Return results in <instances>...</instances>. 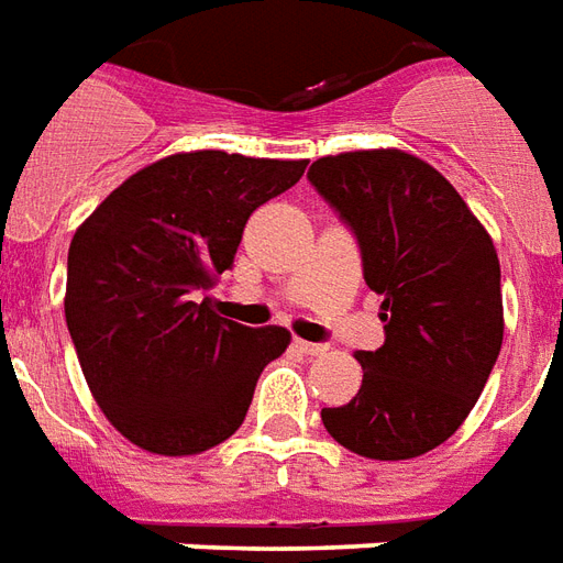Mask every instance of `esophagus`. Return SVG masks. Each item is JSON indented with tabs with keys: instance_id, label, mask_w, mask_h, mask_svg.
<instances>
[{
	"instance_id": "esophagus-1",
	"label": "esophagus",
	"mask_w": 563,
	"mask_h": 563,
	"mask_svg": "<svg viewBox=\"0 0 563 563\" xmlns=\"http://www.w3.org/2000/svg\"><path fill=\"white\" fill-rule=\"evenodd\" d=\"M294 352L302 354V357H318V354H324L327 349L321 342H306V339H294Z\"/></svg>"
}]
</instances>
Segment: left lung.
<instances>
[{
  "mask_svg": "<svg viewBox=\"0 0 563 563\" xmlns=\"http://www.w3.org/2000/svg\"><path fill=\"white\" fill-rule=\"evenodd\" d=\"M306 178L357 239L385 321V345L354 354L357 397L321 409V421L354 454L418 457L464 424L497 364L504 300L492 236L433 166L402 151L321 157Z\"/></svg>",
  "mask_w": 563,
  "mask_h": 563,
  "instance_id": "1",
  "label": "left lung"
}]
</instances>
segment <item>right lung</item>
<instances>
[{
  "instance_id": "add662e5",
  "label": "right lung",
  "mask_w": 563,
  "mask_h": 563,
  "mask_svg": "<svg viewBox=\"0 0 563 563\" xmlns=\"http://www.w3.org/2000/svg\"><path fill=\"white\" fill-rule=\"evenodd\" d=\"M302 173L306 161L173 154L78 227L66 324L99 409L139 449L206 452L245 421L263 366L290 333L221 318L197 294L233 266L251 211Z\"/></svg>"
}]
</instances>
